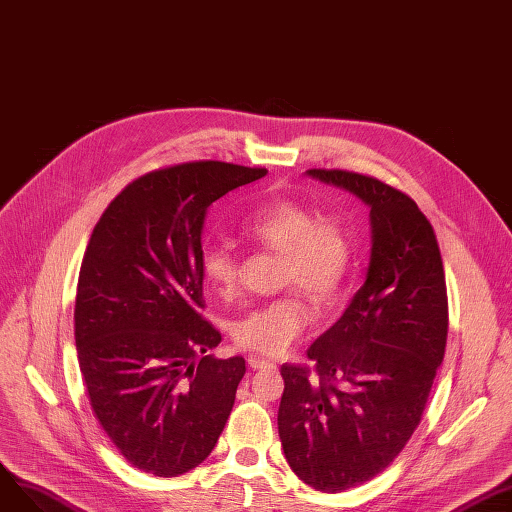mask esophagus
I'll use <instances>...</instances> for the list:
<instances>
[{
    "label": "esophagus",
    "mask_w": 512,
    "mask_h": 512,
    "mask_svg": "<svg viewBox=\"0 0 512 512\" xmlns=\"http://www.w3.org/2000/svg\"><path fill=\"white\" fill-rule=\"evenodd\" d=\"M248 364L252 369H273L275 367L273 360H266L260 356H248Z\"/></svg>",
    "instance_id": "esophagus-1"
}]
</instances>
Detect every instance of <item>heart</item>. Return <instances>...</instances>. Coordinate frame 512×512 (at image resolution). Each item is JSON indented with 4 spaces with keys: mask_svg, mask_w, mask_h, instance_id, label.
Segmentation results:
<instances>
[{
    "mask_svg": "<svg viewBox=\"0 0 512 512\" xmlns=\"http://www.w3.org/2000/svg\"><path fill=\"white\" fill-rule=\"evenodd\" d=\"M241 233L256 248L279 256V287H298L321 306L342 294L354 260L352 227L342 214L275 200L243 218ZM200 271L218 296L229 298L239 285L241 262L229 241L214 239L202 250ZM306 325L308 304L294 289L243 312L231 323V335L241 350L281 354Z\"/></svg>",
    "mask_w": 512,
    "mask_h": 512,
    "instance_id": "obj_1",
    "label": "heart"
}]
</instances>
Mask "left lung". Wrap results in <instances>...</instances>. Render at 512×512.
Segmentation results:
<instances>
[{
    "instance_id": "8db88e82",
    "label": "left lung",
    "mask_w": 512,
    "mask_h": 512,
    "mask_svg": "<svg viewBox=\"0 0 512 512\" xmlns=\"http://www.w3.org/2000/svg\"><path fill=\"white\" fill-rule=\"evenodd\" d=\"M371 208L367 281L308 348L312 367H281L279 437L310 488L339 494L383 473L423 419L444 360L448 294L440 246L404 191L371 175L310 168Z\"/></svg>"
}]
</instances>
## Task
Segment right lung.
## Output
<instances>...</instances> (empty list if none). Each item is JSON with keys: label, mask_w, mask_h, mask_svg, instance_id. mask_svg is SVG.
Returning a JSON list of instances; mask_svg holds the SVG:
<instances>
[{"label": "right lung", "mask_w": 512, "mask_h": 512, "mask_svg": "<svg viewBox=\"0 0 512 512\" xmlns=\"http://www.w3.org/2000/svg\"><path fill=\"white\" fill-rule=\"evenodd\" d=\"M266 175L218 160L156 168L97 221L75 304L79 367L95 419L133 467L177 477L208 458L246 360H218L202 316V229L225 193Z\"/></svg>", "instance_id": "obj_1"}]
</instances>
